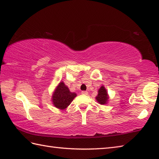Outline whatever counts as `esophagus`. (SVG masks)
Here are the masks:
<instances>
[{
	"label": "esophagus",
	"mask_w": 159,
	"mask_h": 159,
	"mask_svg": "<svg viewBox=\"0 0 159 159\" xmlns=\"http://www.w3.org/2000/svg\"><path fill=\"white\" fill-rule=\"evenodd\" d=\"M82 94H84V95H88V94H89V93H88L87 91H82Z\"/></svg>",
	"instance_id": "34e87169"
}]
</instances>
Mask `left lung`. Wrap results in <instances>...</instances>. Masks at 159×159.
Returning a JSON list of instances; mask_svg holds the SVG:
<instances>
[{"label":"left lung","instance_id":"obj_1","mask_svg":"<svg viewBox=\"0 0 159 159\" xmlns=\"http://www.w3.org/2000/svg\"><path fill=\"white\" fill-rule=\"evenodd\" d=\"M98 92V93L96 97L97 101L101 105L106 104L108 100V95L106 89H105L104 86H101Z\"/></svg>","mask_w":159,"mask_h":159}]
</instances>
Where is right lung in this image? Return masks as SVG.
I'll use <instances>...</instances> for the list:
<instances>
[{
  "label": "right lung",
  "mask_w": 159,
  "mask_h": 159,
  "mask_svg": "<svg viewBox=\"0 0 159 159\" xmlns=\"http://www.w3.org/2000/svg\"><path fill=\"white\" fill-rule=\"evenodd\" d=\"M75 97V93H70L67 86L63 82H61L53 94L52 102L56 107L64 109L69 106Z\"/></svg>",
  "instance_id": "add662e5"
}]
</instances>
